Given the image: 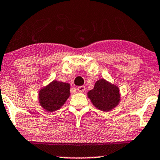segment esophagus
<instances>
[{
  "instance_id": "obj_1",
  "label": "esophagus",
  "mask_w": 160,
  "mask_h": 160,
  "mask_svg": "<svg viewBox=\"0 0 160 160\" xmlns=\"http://www.w3.org/2000/svg\"><path fill=\"white\" fill-rule=\"evenodd\" d=\"M78 90L80 92H84L86 91V86H80L78 87Z\"/></svg>"
}]
</instances>
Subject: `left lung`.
<instances>
[{
  "mask_svg": "<svg viewBox=\"0 0 160 160\" xmlns=\"http://www.w3.org/2000/svg\"><path fill=\"white\" fill-rule=\"evenodd\" d=\"M88 98L97 109L109 112L118 105L121 95L117 86L103 78L95 82L93 89L88 92Z\"/></svg>",
  "mask_w": 160,
  "mask_h": 160,
  "instance_id": "obj_1",
  "label": "left lung"
}]
</instances>
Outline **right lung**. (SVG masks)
<instances>
[{
	"label": "right lung",
	"instance_id": "add662e5",
	"mask_svg": "<svg viewBox=\"0 0 160 160\" xmlns=\"http://www.w3.org/2000/svg\"><path fill=\"white\" fill-rule=\"evenodd\" d=\"M70 96V84L53 80L42 88L38 92V100L46 111L54 112L62 107Z\"/></svg>",
	"mask_w": 160,
	"mask_h": 160
}]
</instances>
